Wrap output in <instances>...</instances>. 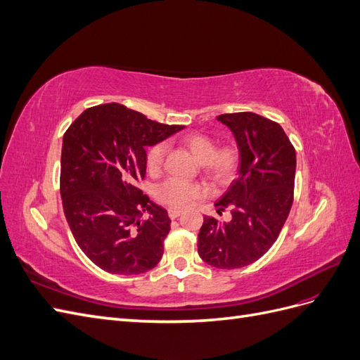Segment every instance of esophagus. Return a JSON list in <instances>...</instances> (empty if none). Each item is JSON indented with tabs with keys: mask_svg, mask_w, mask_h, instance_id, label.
I'll return each instance as SVG.
<instances>
[{
	"mask_svg": "<svg viewBox=\"0 0 360 360\" xmlns=\"http://www.w3.org/2000/svg\"><path fill=\"white\" fill-rule=\"evenodd\" d=\"M181 213H183V212L179 210V209H169V210H168V216L171 217V219H176V217H179Z\"/></svg>",
	"mask_w": 360,
	"mask_h": 360,
	"instance_id": "1",
	"label": "esophagus"
}]
</instances>
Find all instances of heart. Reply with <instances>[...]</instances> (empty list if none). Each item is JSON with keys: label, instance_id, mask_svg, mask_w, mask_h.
<instances>
[{"label": "heart", "instance_id": "b5f03b06", "mask_svg": "<svg viewBox=\"0 0 360 360\" xmlns=\"http://www.w3.org/2000/svg\"><path fill=\"white\" fill-rule=\"evenodd\" d=\"M183 144L201 162L202 171L213 183L230 180L238 165V151L234 146L216 148L214 139L205 134H189L183 138ZM167 146L158 143L147 151V169L158 172L165 159ZM204 195V188L198 183H188L179 179H169L158 189V198L172 207H186Z\"/></svg>", "mask_w": 360, "mask_h": 360}]
</instances>
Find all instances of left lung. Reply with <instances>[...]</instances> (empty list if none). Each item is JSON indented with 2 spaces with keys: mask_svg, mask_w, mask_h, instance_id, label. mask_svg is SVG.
Returning a JSON list of instances; mask_svg holds the SVG:
<instances>
[{
  "mask_svg": "<svg viewBox=\"0 0 360 360\" xmlns=\"http://www.w3.org/2000/svg\"><path fill=\"white\" fill-rule=\"evenodd\" d=\"M230 127L238 148L237 177L216 201L222 222L204 216L198 254L216 269H240L263 257L284 226L294 195L296 150L284 129L254 112L217 115Z\"/></svg>",
  "mask_w": 360,
  "mask_h": 360,
  "instance_id": "8db88e82",
  "label": "left lung"
}]
</instances>
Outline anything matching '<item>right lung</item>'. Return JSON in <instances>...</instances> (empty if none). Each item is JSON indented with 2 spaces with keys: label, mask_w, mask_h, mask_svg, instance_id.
I'll return each mask as SVG.
<instances>
[{
  "label": "right lung",
  "mask_w": 360,
  "mask_h": 360,
  "mask_svg": "<svg viewBox=\"0 0 360 360\" xmlns=\"http://www.w3.org/2000/svg\"><path fill=\"white\" fill-rule=\"evenodd\" d=\"M183 127L105 103L85 110L64 134V216L82 252L108 274L139 275L160 261L171 219L138 184L146 177V148ZM146 211L149 217L141 220Z\"/></svg>",
  "instance_id": "1"
}]
</instances>
